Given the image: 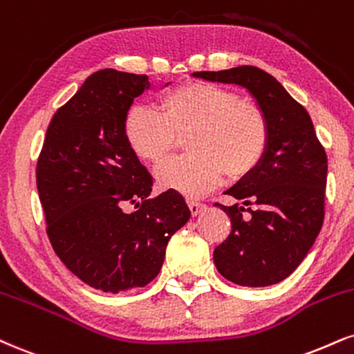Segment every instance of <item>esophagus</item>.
I'll list each match as a JSON object with an SVG mask.
<instances>
[{
  "label": "esophagus",
  "mask_w": 354,
  "mask_h": 354,
  "mask_svg": "<svg viewBox=\"0 0 354 354\" xmlns=\"http://www.w3.org/2000/svg\"><path fill=\"white\" fill-rule=\"evenodd\" d=\"M188 207H189V211H191V214L193 216H198L199 212H201L204 207V204L203 203H198V201H194V199H188Z\"/></svg>",
  "instance_id": "34e87169"
}]
</instances>
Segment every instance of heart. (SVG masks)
Listing matches in <instances>:
<instances>
[{"label": "heart", "mask_w": 354, "mask_h": 354, "mask_svg": "<svg viewBox=\"0 0 354 354\" xmlns=\"http://www.w3.org/2000/svg\"><path fill=\"white\" fill-rule=\"evenodd\" d=\"M160 113L133 105L122 123L127 147L151 166L165 163L185 138L181 160L156 171L161 189L189 198L214 188L223 180L252 174L269 148V122L259 104L239 99L223 85L186 80L161 93Z\"/></svg>", "instance_id": "heart-1"}]
</instances>
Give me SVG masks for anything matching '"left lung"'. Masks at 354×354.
I'll return each instance as SVG.
<instances>
[{
	"instance_id": "obj_1",
	"label": "left lung",
	"mask_w": 354,
	"mask_h": 354,
	"mask_svg": "<svg viewBox=\"0 0 354 354\" xmlns=\"http://www.w3.org/2000/svg\"><path fill=\"white\" fill-rule=\"evenodd\" d=\"M194 77L245 87L269 122L270 138L257 169L225 194L231 232L214 249L219 274L242 287L282 282L312 249L325 219L328 158L313 122L275 77L254 66L194 72Z\"/></svg>"
}]
</instances>
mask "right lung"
<instances>
[{
    "instance_id": "1",
    "label": "right lung",
    "mask_w": 354,
    "mask_h": 354,
    "mask_svg": "<svg viewBox=\"0 0 354 354\" xmlns=\"http://www.w3.org/2000/svg\"><path fill=\"white\" fill-rule=\"evenodd\" d=\"M145 74L102 69L57 109L36 166L46 232L72 274L102 292L145 287L160 274L169 237L188 223L185 198H150L153 178L123 138ZM135 203L136 212L122 206Z\"/></svg>"
}]
</instances>
